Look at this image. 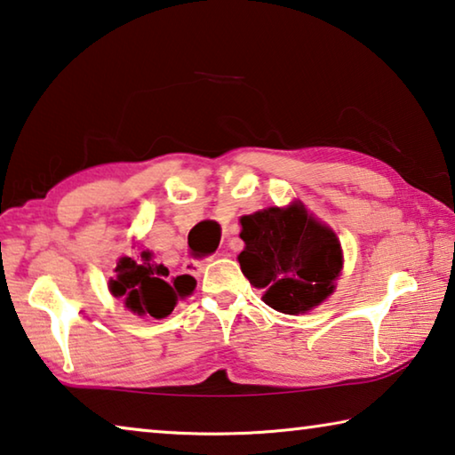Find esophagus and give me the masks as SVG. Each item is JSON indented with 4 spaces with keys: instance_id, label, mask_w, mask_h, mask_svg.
<instances>
[{
    "instance_id": "34e87169",
    "label": "esophagus",
    "mask_w": 455,
    "mask_h": 455,
    "mask_svg": "<svg viewBox=\"0 0 455 455\" xmlns=\"http://www.w3.org/2000/svg\"><path fill=\"white\" fill-rule=\"evenodd\" d=\"M212 256L210 258H204V259H188V262L183 264V270L191 274V276H201V272H204V267L212 262Z\"/></svg>"
}]
</instances>
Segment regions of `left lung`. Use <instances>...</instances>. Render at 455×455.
I'll return each instance as SVG.
<instances>
[{"instance_id": "left-lung-1", "label": "left lung", "mask_w": 455, "mask_h": 455, "mask_svg": "<svg viewBox=\"0 0 455 455\" xmlns=\"http://www.w3.org/2000/svg\"><path fill=\"white\" fill-rule=\"evenodd\" d=\"M237 259L251 286L264 288V302L284 315H300L332 294L342 267L337 235L302 205L243 215Z\"/></svg>"}]
</instances>
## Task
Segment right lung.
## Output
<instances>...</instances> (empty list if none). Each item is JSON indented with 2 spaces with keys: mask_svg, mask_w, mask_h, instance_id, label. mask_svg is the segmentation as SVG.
Wrapping results in <instances>:
<instances>
[{
  "mask_svg": "<svg viewBox=\"0 0 455 455\" xmlns=\"http://www.w3.org/2000/svg\"><path fill=\"white\" fill-rule=\"evenodd\" d=\"M115 272L116 280H110V292L123 298L126 308L137 312L139 316L165 318L196 286V280L188 274L167 282V267L155 264L148 251H143L140 259L121 258Z\"/></svg>",
  "mask_w": 455,
  "mask_h": 455,
  "instance_id": "obj_1",
  "label": "right lung"
}]
</instances>
